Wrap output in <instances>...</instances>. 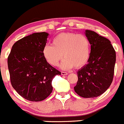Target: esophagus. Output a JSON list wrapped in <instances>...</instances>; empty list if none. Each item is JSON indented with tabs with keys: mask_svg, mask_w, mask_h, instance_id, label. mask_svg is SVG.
<instances>
[{
	"mask_svg": "<svg viewBox=\"0 0 124 124\" xmlns=\"http://www.w3.org/2000/svg\"><path fill=\"white\" fill-rule=\"evenodd\" d=\"M61 74H62V76H66V75L68 74V73L66 72H61Z\"/></svg>",
	"mask_w": 124,
	"mask_h": 124,
	"instance_id": "1",
	"label": "esophagus"
}]
</instances>
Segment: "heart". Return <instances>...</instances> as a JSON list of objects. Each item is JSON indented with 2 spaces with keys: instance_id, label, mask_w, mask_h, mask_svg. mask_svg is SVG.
I'll return each mask as SVG.
<instances>
[{
  "instance_id": "b5f03b06",
  "label": "heart",
  "mask_w": 124,
  "mask_h": 124,
  "mask_svg": "<svg viewBox=\"0 0 124 124\" xmlns=\"http://www.w3.org/2000/svg\"><path fill=\"white\" fill-rule=\"evenodd\" d=\"M91 45L85 35L74 33H60L54 38L52 45H46L43 50V55L51 65L57 66L63 58L60 67L69 70L72 67L81 68L89 60Z\"/></svg>"
}]
</instances>
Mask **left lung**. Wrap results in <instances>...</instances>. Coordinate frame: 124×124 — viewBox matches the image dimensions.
Wrapping results in <instances>:
<instances>
[{
    "label": "left lung",
    "mask_w": 124,
    "mask_h": 124,
    "mask_svg": "<svg viewBox=\"0 0 124 124\" xmlns=\"http://www.w3.org/2000/svg\"><path fill=\"white\" fill-rule=\"evenodd\" d=\"M91 52L88 64L77 72L78 81L74 91L83 98H94L110 87L114 75L116 53L109 39L86 30Z\"/></svg>",
    "instance_id": "obj_1"
}]
</instances>
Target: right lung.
Returning <instances> with one entry per match:
<instances>
[{
  "instance_id": "add662e5",
  "label": "right lung",
  "mask_w": 124,
  "mask_h": 124,
  "mask_svg": "<svg viewBox=\"0 0 124 124\" xmlns=\"http://www.w3.org/2000/svg\"><path fill=\"white\" fill-rule=\"evenodd\" d=\"M48 34L35 33L13 45L7 58L12 87L24 99L39 101L52 92L53 78L61 72L50 65L43 55Z\"/></svg>"
}]
</instances>
